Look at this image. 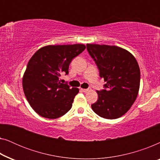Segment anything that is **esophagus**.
<instances>
[{
	"label": "esophagus",
	"instance_id": "1",
	"mask_svg": "<svg viewBox=\"0 0 160 160\" xmlns=\"http://www.w3.org/2000/svg\"><path fill=\"white\" fill-rule=\"evenodd\" d=\"M82 92H89V91H90L91 90V89L90 88H87V89H82Z\"/></svg>",
	"mask_w": 160,
	"mask_h": 160
}]
</instances>
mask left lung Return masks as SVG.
Here are the masks:
<instances>
[{
  "label": "left lung",
  "mask_w": 160,
  "mask_h": 160,
  "mask_svg": "<svg viewBox=\"0 0 160 160\" xmlns=\"http://www.w3.org/2000/svg\"><path fill=\"white\" fill-rule=\"evenodd\" d=\"M87 49L106 84L97 91L98 99L91 107L105 119L121 117L132 106L140 87L141 72L131 53L116 46L87 44Z\"/></svg>",
  "instance_id": "obj_1"
}]
</instances>
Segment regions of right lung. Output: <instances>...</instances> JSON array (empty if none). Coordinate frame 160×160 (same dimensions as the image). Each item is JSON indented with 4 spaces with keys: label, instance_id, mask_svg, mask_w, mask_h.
<instances>
[{
    "label": "right lung",
    "instance_id": "obj_1",
    "mask_svg": "<svg viewBox=\"0 0 160 160\" xmlns=\"http://www.w3.org/2000/svg\"><path fill=\"white\" fill-rule=\"evenodd\" d=\"M85 48L84 44L47 46L30 58L22 86L28 102L38 114L57 119L71 108L78 89L61 83L60 77L68 74L70 63Z\"/></svg>",
    "mask_w": 160,
    "mask_h": 160
}]
</instances>
